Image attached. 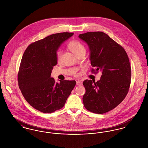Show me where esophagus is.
Returning <instances> with one entry per match:
<instances>
[{
  "label": "esophagus",
  "instance_id": "esophagus-1",
  "mask_svg": "<svg viewBox=\"0 0 148 148\" xmlns=\"http://www.w3.org/2000/svg\"><path fill=\"white\" fill-rule=\"evenodd\" d=\"M76 84H77V85L80 86V85H82V83L81 82H80V81H77V82H76Z\"/></svg>",
  "mask_w": 148,
  "mask_h": 148
}]
</instances>
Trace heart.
Segmentation results:
<instances>
[{
  "label": "heart",
  "mask_w": 148,
  "mask_h": 148,
  "mask_svg": "<svg viewBox=\"0 0 148 148\" xmlns=\"http://www.w3.org/2000/svg\"><path fill=\"white\" fill-rule=\"evenodd\" d=\"M68 48L75 55L78 56L82 53L85 52V48L84 46L77 40H72L68 44ZM63 53L62 51H59L58 53V59L60 60L62 58Z\"/></svg>",
  "instance_id": "obj_1"
}]
</instances>
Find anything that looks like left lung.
I'll return each mask as SVG.
<instances>
[{"label": "left lung", "instance_id": "1", "mask_svg": "<svg viewBox=\"0 0 148 148\" xmlns=\"http://www.w3.org/2000/svg\"><path fill=\"white\" fill-rule=\"evenodd\" d=\"M79 38L89 47L91 65L96 68L92 72H102L97 82H83L84 106L92 113H106L118 106L128 92L132 77L129 58L124 49L103 32H88Z\"/></svg>", "mask_w": 148, "mask_h": 148}]
</instances>
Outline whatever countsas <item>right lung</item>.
<instances>
[{"label": "right lung", "instance_id": "add662e5", "mask_svg": "<svg viewBox=\"0 0 148 148\" xmlns=\"http://www.w3.org/2000/svg\"><path fill=\"white\" fill-rule=\"evenodd\" d=\"M73 34H51L32 43L24 53L18 75L19 87L29 104L41 112L53 113L62 108L76 84L75 80L56 83L50 77L57 64V50Z\"/></svg>", "mask_w": 148, "mask_h": 148}]
</instances>
